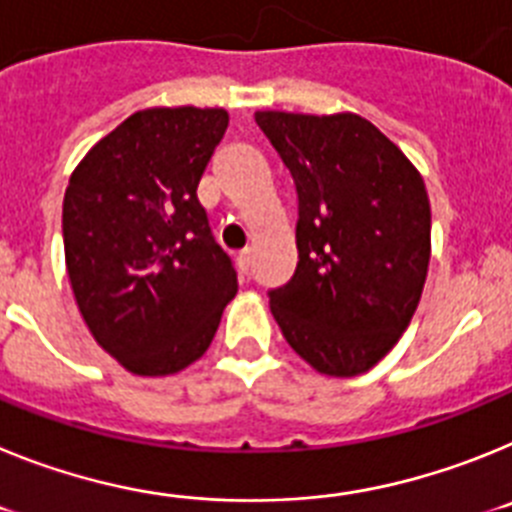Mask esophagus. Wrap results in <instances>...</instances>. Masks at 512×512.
I'll return each mask as SVG.
<instances>
[{
  "mask_svg": "<svg viewBox=\"0 0 512 512\" xmlns=\"http://www.w3.org/2000/svg\"><path fill=\"white\" fill-rule=\"evenodd\" d=\"M238 269H241V274H248L251 271V251H241L238 253Z\"/></svg>",
  "mask_w": 512,
  "mask_h": 512,
  "instance_id": "34e87169",
  "label": "esophagus"
}]
</instances>
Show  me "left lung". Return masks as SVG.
I'll list each match as a JSON object with an SVG mask.
<instances>
[{"label":"left lung","mask_w":512,"mask_h":512,"mask_svg":"<svg viewBox=\"0 0 512 512\" xmlns=\"http://www.w3.org/2000/svg\"><path fill=\"white\" fill-rule=\"evenodd\" d=\"M292 174L297 269L269 289L297 354L330 377L369 372L405 333L431 259V205L405 153L359 115L256 112Z\"/></svg>","instance_id":"8db88e82"}]
</instances>
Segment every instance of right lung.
Instances as JSON below:
<instances>
[{"mask_svg":"<svg viewBox=\"0 0 512 512\" xmlns=\"http://www.w3.org/2000/svg\"><path fill=\"white\" fill-rule=\"evenodd\" d=\"M225 110L130 115L84 156L63 197L66 269L94 341L128 372L161 377L200 359L238 292L197 184Z\"/></svg>","mask_w":512,"mask_h":512,"instance_id":"right-lung-1","label":"right lung"}]
</instances>
